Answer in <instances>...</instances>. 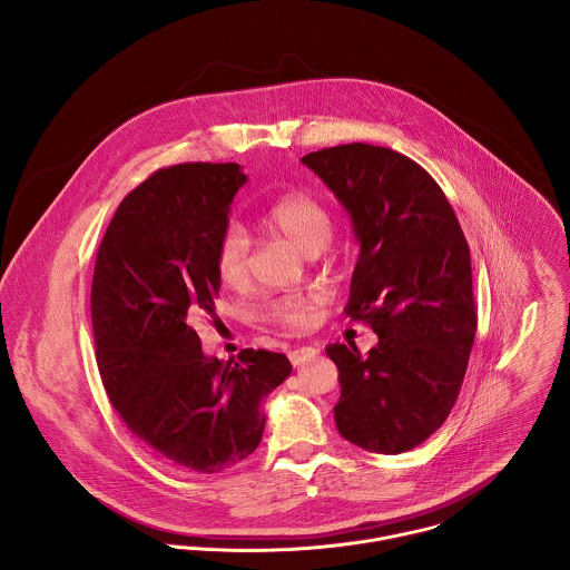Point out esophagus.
<instances>
[{
	"mask_svg": "<svg viewBox=\"0 0 570 570\" xmlns=\"http://www.w3.org/2000/svg\"><path fill=\"white\" fill-rule=\"evenodd\" d=\"M316 355H318L316 346H298V348L289 351V362L294 366H303L305 362H312Z\"/></svg>",
	"mask_w": 570,
	"mask_h": 570,
	"instance_id": "obj_1",
	"label": "esophagus"
}]
</instances>
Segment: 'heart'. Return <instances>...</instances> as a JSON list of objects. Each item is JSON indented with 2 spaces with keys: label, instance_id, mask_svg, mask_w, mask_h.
<instances>
[{
  "label": "heart",
  "instance_id": "heart-1",
  "mask_svg": "<svg viewBox=\"0 0 570 570\" xmlns=\"http://www.w3.org/2000/svg\"><path fill=\"white\" fill-rule=\"evenodd\" d=\"M263 226L301 249L321 254L333 235V219L325 206L305 193H285L272 199L261 217ZM215 269L224 285L239 287L249 274V242L239 226H228L215 247ZM323 296L316 292H292L269 301L263 307L265 321L292 331L307 328L316 318Z\"/></svg>",
  "mask_w": 570,
  "mask_h": 570
}]
</instances>
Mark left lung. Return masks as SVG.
Returning a JSON list of instances; mask_svg holds the SVG:
<instances>
[{"label":"left lung","mask_w":570,"mask_h":570,"mask_svg":"<svg viewBox=\"0 0 570 570\" xmlns=\"http://www.w3.org/2000/svg\"><path fill=\"white\" fill-rule=\"evenodd\" d=\"M353 224L360 256L344 314L380 342L328 344L337 366V432L380 454H402L454 406L476 335L470 245L439 184L406 156L373 145L307 154Z\"/></svg>","instance_id":"1"}]
</instances>
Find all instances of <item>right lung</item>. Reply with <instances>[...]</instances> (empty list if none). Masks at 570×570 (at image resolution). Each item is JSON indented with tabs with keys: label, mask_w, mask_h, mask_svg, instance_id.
<instances>
[{
	"label": "right lung",
	"mask_w": 570,
	"mask_h": 570,
	"mask_svg": "<svg viewBox=\"0 0 570 570\" xmlns=\"http://www.w3.org/2000/svg\"><path fill=\"white\" fill-rule=\"evenodd\" d=\"M247 181L235 163L177 164L118 206L94 265L91 326L109 402L173 468L217 474L247 459L263 400L285 382L283 353L244 348L219 362L193 323L215 314V247Z\"/></svg>",
	"instance_id": "obj_1"
}]
</instances>
